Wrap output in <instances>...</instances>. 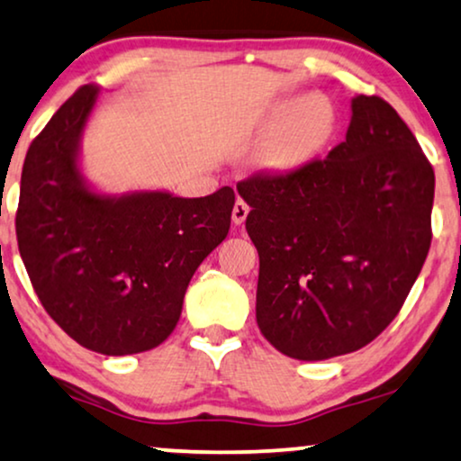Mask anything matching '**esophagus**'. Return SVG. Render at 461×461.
Masks as SVG:
<instances>
[{
	"label": "esophagus",
	"instance_id": "esophagus-1",
	"mask_svg": "<svg viewBox=\"0 0 461 461\" xmlns=\"http://www.w3.org/2000/svg\"><path fill=\"white\" fill-rule=\"evenodd\" d=\"M248 213H249V205L245 203L241 197H237L235 207H232V222L243 224L245 218H248Z\"/></svg>",
	"mask_w": 461,
	"mask_h": 461
}]
</instances>
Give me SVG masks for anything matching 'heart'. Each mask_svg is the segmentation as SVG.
<instances>
[{
	"label": "heart",
	"instance_id": "b5f03b06",
	"mask_svg": "<svg viewBox=\"0 0 461 461\" xmlns=\"http://www.w3.org/2000/svg\"><path fill=\"white\" fill-rule=\"evenodd\" d=\"M258 131L267 136L260 166L289 174L306 167L330 149L338 134V109L325 94L285 96L264 109Z\"/></svg>",
	"mask_w": 461,
	"mask_h": 461
}]
</instances>
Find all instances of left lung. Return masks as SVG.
<instances>
[{"label": "left lung", "instance_id": "left-lung-1", "mask_svg": "<svg viewBox=\"0 0 461 461\" xmlns=\"http://www.w3.org/2000/svg\"><path fill=\"white\" fill-rule=\"evenodd\" d=\"M346 140L285 176L237 191L260 256L256 321L298 361L348 355L386 330L430 249L434 172L393 106L350 103Z\"/></svg>", "mask_w": 461, "mask_h": 461}]
</instances>
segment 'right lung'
Instances as JSON below:
<instances>
[{
    "instance_id": "obj_1",
    "label": "right lung",
    "mask_w": 461,
    "mask_h": 461,
    "mask_svg": "<svg viewBox=\"0 0 461 461\" xmlns=\"http://www.w3.org/2000/svg\"><path fill=\"white\" fill-rule=\"evenodd\" d=\"M98 94L79 87L31 142L16 237L50 317L84 348L123 357L174 331L194 270L229 235L235 191H96L81 172V136Z\"/></svg>"
}]
</instances>
